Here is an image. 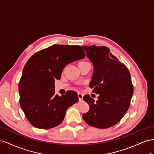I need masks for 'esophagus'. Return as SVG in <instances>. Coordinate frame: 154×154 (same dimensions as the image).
I'll return each instance as SVG.
<instances>
[{
    "label": "esophagus",
    "mask_w": 154,
    "mask_h": 154,
    "mask_svg": "<svg viewBox=\"0 0 154 154\" xmlns=\"http://www.w3.org/2000/svg\"><path fill=\"white\" fill-rule=\"evenodd\" d=\"M77 95H78V98H79V100H82L83 99V94L81 93H78Z\"/></svg>",
    "instance_id": "1"
}]
</instances>
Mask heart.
Instances as JSON below:
<instances>
[{"label": "heart", "mask_w": 154, "mask_h": 154, "mask_svg": "<svg viewBox=\"0 0 154 154\" xmlns=\"http://www.w3.org/2000/svg\"><path fill=\"white\" fill-rule=\"evenodd\" d=\"M86 63H89L86 62V61H81L80 63H79V64H78V66H80V65L84 64H86Z\"/></svg>", "instance_id": "b5f03b06"}]
</instances>
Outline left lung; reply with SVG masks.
<instances>
[{
  "label": "left lung",
  "instance_id": "8db88e82",
  "mask_svg": "<svg viewBox=\"0 0 154 154\" xmlns=\"http://www.w3.org/2000/svg\"><path fill=\"white\" fill-rule=\"evenodd\" d=\"M94 66L89 86L92 92L99 94L98 100L89 95L83 99L90 106L88 112L82 115L88 125L97 128L116 125L124 117L130 106L134 86L129 70L106 46H82Z\"/></svg>",
  "mask_w": 154,
  "mask_h": 154
}]
</instances>
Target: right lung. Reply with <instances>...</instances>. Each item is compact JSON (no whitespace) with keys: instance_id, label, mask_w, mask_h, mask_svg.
Here are the masks:
<instances>
[{"instance_id":"right-lung-1","label":"right lung","mask_w":154,"mask_h":154,"mask_svg":"<svg viewBox=\"0 0 154 154\" xmlns=\"http://www.w3.org/2000/svg\"><path fill=\"white\" fill-rule=\"evenodd\" d=\"M85 57L80 46L54 45L28 59L19 83V103L34 127L50 129L59 125L68 108L78 102L74 91H67L61 97L55 95L54 82L60 79L66 66Z\"/></svg>"}]
</instances>
